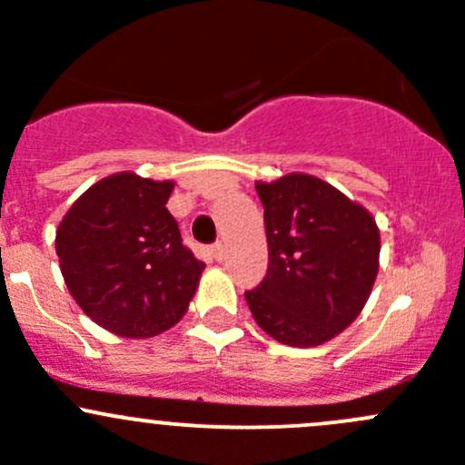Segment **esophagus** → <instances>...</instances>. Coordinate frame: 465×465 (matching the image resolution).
<instances>
[{
    "mask_svg": "<svg viewBox=\"0 0 465 465\" xmlns=\"http://www.w3.org/2000/svg\"><path fill=\"white\" fill-rule=\"evenodd\" d=\"M224 254H227V250H224V245L223 242H215L213 247H211V256H213L215 261H224Z\"/></svg>",
    "mask_w": 465,
    "mask_h": 465,
    "instance_id": "34e87169",
    "label": "esophagus"
}]
</instances>
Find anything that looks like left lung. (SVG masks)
Listing matches in <instances>:
<instances>
[{"instance_id":"1","label":"left lung","mask_w":465,"mask_h":465,"mask_svg":"<svg viewBox=\"0 0 465 465\" xmlns=\"http://www.w3.org/2000/svg\"><path fill=\"white\" fill-rule=\"evenodd\" d=\"M267 238V274L245 292L262 331L311 349L358 320L380 267L376 218L308 173L256 182Z\"/></svg>"}]
</instances>
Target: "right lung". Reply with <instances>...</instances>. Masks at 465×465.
Wrapping results in <instances>:
<instances>
[{
  "instance_id": "right-lung-1",
  "label": "right lung",
  "mask_w": 465,
  "mask_h": 465,
  "mask_svg": "<svg viewBox=\"0 0 465 465\" xmlns=\"http://www.w3.org/2000/svg\"><path fill=\"white\" fill-rule=\"evenodd\" d=\"M175 182L107 175L69 206L55 254L69 294L112 335L145 340L184 317L204 262L182 245L166 209Z\"/></svg>"
}]
</instances>
